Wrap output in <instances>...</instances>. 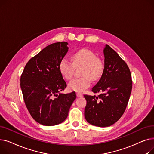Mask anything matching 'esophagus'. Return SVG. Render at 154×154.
<instances>
[{
  "instance_id": "34e87169",
  "label": "esophagus",
  "mask_w": 154,
  "mask_h": 154,
  "mask_svg": "<svg viewBox=\"0 0 154 154\" xmlns=\"http://www.w3.org/2000/svg\"><path fill=\"white\" fill-rule=\"evenodd\" d=\"M76 95H77V97H82V94H80V93H77Z\"/></svg>"
}]
</instances>
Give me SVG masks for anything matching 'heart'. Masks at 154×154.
<instances>
[{"mask_svg":"<svg viewBox=\"0 0 154 154\" xmlns=\"http://www.w3.org/2000/svg\"><path fill=\"white\" fill-rule=\"evenodd\" d=\"M72 62L64 57L60 61L59 69L62 77L67 80L72 79L75 67L84 66L81 79H74L69 83L68 88L71 91L82 92L91 85V81L99 79L103 72V66L102 62L96 58L91 51L82 48L73 54Z\"/></svg>","mask_w":154,"mask_h":154,"instance_id":"b5f03b06","label":"heart"}]
</instances>
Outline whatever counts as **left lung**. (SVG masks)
<instances>
[{
  "mask_svg": "<svg viewBox=\"0 0 154 154\" xmlns=\"http://www.w3.org/2000/svg\"><path fill=\"white\" fill-rule=\"evenodd\" d=\"M104 69L99 82L92 88L98 96L84 95V116L95 126L109 127L122 117L132 91V80L127 63L108 45L103 48Z\"/></svg>",
  "mask_w": 154,
  "mask_h": 154,
  "instance_id": "left-lung-1",
  "label": "left lung"
}]
</instances>
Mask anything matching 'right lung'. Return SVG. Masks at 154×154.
<instances>
[{"mask_svg": "<svg viewBox=\"0 0 154 154\" xmlns=\"http://www.w3.org/2000/svg\"><path fill=\"white\" fill-rule=\"evenodd\" d=\"M67 45L59 42L45 47L29 60L20 77L26 106L32 118L43 125L63 122L76 99L75 92L57 94L67 87L59 65L68 52Z\"/></svg>", "mask_w": 154, "mask_h": 154, "instance_id": "obj_1", "label": "right lung"}]
</instances>
